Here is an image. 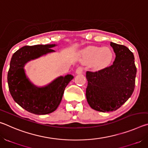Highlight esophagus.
<instances>
[{"label":"esophagus","mask_w":148,"mask_h":148,"mask_svg":"<svg viewBox=\"0 0 148 148\" xmlns=\"http://www.w3.org/2000/svg\"><path fill=\"white\" fill-rule=\"evenodd\" d=\"M76 73L77 74H81L83 73V68L81 66H79L76 70Z\"/></svg>","instance_id":"34e87169"}]
</instances>
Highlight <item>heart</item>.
Instances as JSON below:
<instances>
[{
    "mask_svg": "<svg viewBox=\"0 0 148 148\" xmlns=\"http://www.w3.org/2000/svg\"><path fill=\"white\" fill-rule=\"evenodd\" d=\"M80 61L84 64H90L95 70H100L110 64L113 59V53L108 47L90 46L81 50Z\"/></svg>",
    "mask_w": 148,
    "mask_h": 148,
    "instance_id": "heart-1",
    "label": "heart"
}]
</instances>
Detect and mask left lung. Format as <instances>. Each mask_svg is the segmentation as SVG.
<instances>
[{"label": "left lung", "instance_id": "obj_1", "mask_svg": "<svg viewBox=\"0 0 148 148\" xmlns=\"http://www.w3.org/2000/svg\"><path fill=\"white\" fill-rule=\"evenodd\" d=\"M116 59L114 63L98 72H86V98L91 108L113 112L121 107L134 91L136 68L134 55L128 47L110 42Z\"/></svg>", "mask_w": 148, "mask_h": 148}]
</instances>
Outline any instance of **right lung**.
Listing matches in <instances>:
<instances>
[{
  "mask_svg": "<svg viewBox=\"0 0 148 148\" xmlns=\"http://www.w3.org/2000/svg\"><path fill=\"white\" fill-rule=\"evenodd\" d=\"M57 44L23 46L12 57L8 72L10 92L15 102L27 111L37 115L54 112L61 103L65 87L74 76H60L45 86H35L27 76L24 67L27 62L52 52Z\"/></svg>",
  "mask_w": 148,
  "mask_h": 148,
  "instance_id": "1",
  "label": "right lung"
}]
</instances>
